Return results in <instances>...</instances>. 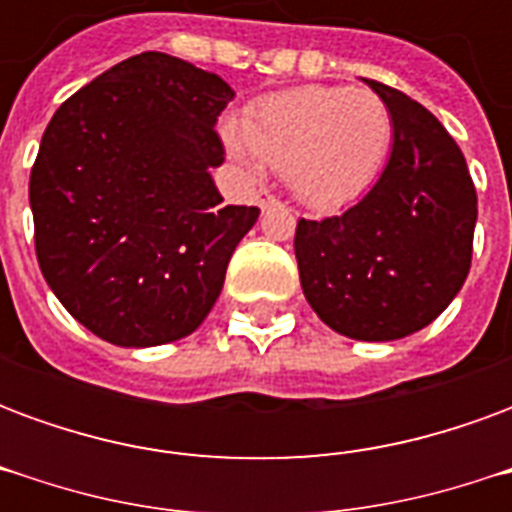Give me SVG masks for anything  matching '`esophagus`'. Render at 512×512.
<instances>
[{
	"mask_svg": "<svg viewBox=\"0 0 512 512\" xmlns=\"http://www.w3.org/2000/svg\"><path fill=\"white\" fill-rule=\"evenodd\" d=\"M257 205L266 211V208H277V205H282V202H279V197H274L271 191H260V194H257Z\"/></svg>",
	"mask_w": 512,
	"mask_h": 512,
	"instance_id": "esophagus-1",
	"label": "esophagus"
}]
</instances>
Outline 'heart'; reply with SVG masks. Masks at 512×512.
Returning <instances> with one entry per match:
<instances>
[{
    "label": "heart",
    "instance_id": "1",
    "mask_svg": "<svg viewBox=\"0 0 512 512\" xmlns=\"http://www.w3.org/2000/svg\"><path fill=\"white\" fill-rule=\"evenodd\" d=\"M230 139L241 156L285 172L301 202L329 211L373 186L392 145V115L370 90L310 84L257 101L244 134Z\"/></svg>",
    "mask_w": 512,
    "mask_h": 512
}]
</instances>
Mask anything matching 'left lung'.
I'll list each match as a JSON object with an SVG mask.
<instances>
[{
  "mask_svg": "<svg viewBox=\"0 0 512 512\" xmlns=\"http://www.w3.org/2000/svg\"><path fill=\"white\" fill-rule=\"evenodd\" d=\"M392 115V156L354 208L296 224L304 296L329 329L386 343L447 310L472 266L477 191L461 147L406 93L365 79Z\"/></svg>",
  "mask_w": 512,
  "mask_h": 512,
  "instance_id": "obj_1",
  "label": "left lung"
}]
</instances>
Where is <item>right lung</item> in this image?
<instances>
[{"label": "right lung", "mask_w": 512, "mask_h": 512, "mask_svg": "<svg viewBox=\"0 0 512 512\" xmlns=\"http://www.w3.org/2000/svg\"><path fill=\"white\" fill-rule=\"evenodd\" d=\"M216 73L142 51L54 112L29 175L43 277L84 329L123 348L191 334L219 299L235 246L260 216L222 205Z\"/></svg>", "instance_id": "add662e5"}]
</instances>
